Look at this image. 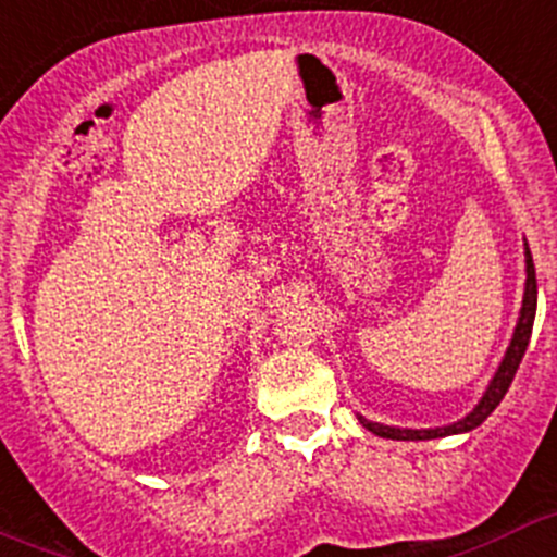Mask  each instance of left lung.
<instances>
[{"instance_id": "1", "label": "left lung", "mask_w": 557, "mask_h": 557, "mask_svg": "<svg viewBox=\"0 0 557 557\" xmlns=\"http://www.w3.org/2000/svg\"><path fill=\"white\" fill-rule=\"evenodd\" d=\"M525 273H528L525 297H522L520 322H517L515 335H511L509 349H506L504 362L498 366V373H495L493 382H490L484 398L479 400V406L466 417V420L455 422V425H449V428H436V431H400V428H387V425H379V422H368V420H362V425H366L371 433H376V436L398 438V442H428V438L453 436V433H466V431H473L476 425H482V422L493 414L495 406L504 400L506 389H509L511 379H515L517 368H520L522 355H525L528 341H531L533 317H536V271H533V257H531V249H528V246H525Z\"/></svg>"}]
</instances>
